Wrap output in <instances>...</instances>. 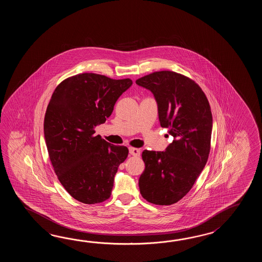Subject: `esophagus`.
<instances>
[{
	"instance_id": "1",
	"label": "esophagus",
	"mask_w": 262,
	"mask_h": 262,
	"mask_svg": "<svg viewBox=\"0 0 262 262\" xmlns=\"http://www.w3.org/2000/svg\"><path fill=\"white\" fill-rule=\"evenodd\" d=\"M129 152H130V155H131V156H140V150H139V149H137V148H132V147H130V148H129Z\"/></svg>"
}]
</instances>
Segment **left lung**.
Returning a JSON list of instances; mask_svg holds the SVG:
<instances>
[{"label": "left lung", "mask_w": 262, "mask_h": 262, "mask_svg": "<svg viewBox=\"0 0 262 262\" xmlns=\"http://www.w3.org/2000/svg\"><path fill=\"white\" fill-rule=\"evenodd\" d=\"M136 83L150 90L160 125L174 139L165 151L145 150L140 194L156 205H171L189 192L211 150L212 116L204 92L191 78L173 71L144 76Z\"/></svg>", "instance_id": "left-lung-1"}]
</instances>
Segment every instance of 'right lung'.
<instances>
[{"label": "right lung", "mask_w": 262, "mask_h": 262, "mask_svg": "<svg viewBox=\"0 0 262 262\" xmlns=\"http://www.w3.org/2000/svg\"><path fill=\"white\" fill-rule=\"evenodd\" d=\"M132 83L82 73L62 80L51 95L44 120L50 162L64 189L82 203L110 199L118 167L128 156L125 146L106 142L95 127L106 122Z\"/></svg>", "instance_id": "1"}]
</instances>
